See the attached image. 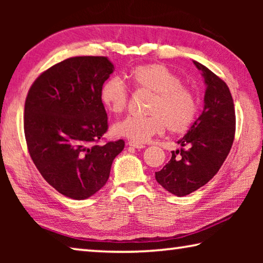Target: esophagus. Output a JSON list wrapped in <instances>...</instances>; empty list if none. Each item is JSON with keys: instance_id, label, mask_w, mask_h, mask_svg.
I'll return each mask as SVG.
<instances>
[{"instance_id": "esophagus-1", "label": "esophagus", "mask_w": 263, "mask_h": 263, "mask_svg": "<svg viewBox=\"0 0 263 263\" xmlns=\"http://www.w3.org/2000/svg\"><path fill=\"white\" fill-rule=\"evenodd\" d=\"M127 145L131 146V147H133V148H144L145 147L144 144H140V142H137V141H133V140L128 141Z\"/></svg>"}]
</instances>
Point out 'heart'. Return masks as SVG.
Instances as JSON below:
<instances>
[{
  "instance_id": "1",
  "label": "heart",
  "mask_w": 263,
  "mask_h": 263,
  "mask_svg": "<svg viewBox=\"0 0 263 263\" xmlns=\"http://www.w3.org/2000/svg\"><path fill=\"white\" fill-rule=\"evenodd\" d=\"M128 79L137 90L152 94L146 116H127L115 123L116 136L137 142L149 140L166 128L173 135L189 131L197 117V102L193 90L177 75L161 64H146L133 68ZM100 99L112 114L125 111L130 99L126 83L119 78H110L101 88Z\"/></svg>"
}]
</instances>
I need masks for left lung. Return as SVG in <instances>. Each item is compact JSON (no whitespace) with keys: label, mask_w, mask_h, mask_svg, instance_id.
<instances>
[{"label":"left lung","mask_w":263,"mask_h":263,"mask_svg":"<svg viewBox=\"0 0 263 263\" xmlns=\"http://www.w3.org/2000/svg\"><path fill=\"white\" fill-rule=\"evenodd\" d=\"M206 84L204 110L188 133L177 141L183 148L173 151L172 158L155 180L173 195L186 196L206 184L232 147L235 111L231 91L222 80L205 66L194 61Z\"/></svg>","instance_id":"obj_1"}]
</instances>
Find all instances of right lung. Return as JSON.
<instances>
[{
    "label": "right lung",
    "mask_w": 263,
    "mask_h": 263,
    "mask_svg": "<svg viewBox=\"0 0 263 263\" xmlns=\"http://www.w3.org/2000/svg\"><path fill=\"white\" fill-rule=\"evenodd\" d=\"M106 57H74L34 80L24 105L26 146L35 167L66 197L86 199L109 179L125 142L99 145L108 131L101 88L114 73Z\"/></svg>",
    "instance_id": "obj_1"
}]
</instances>
